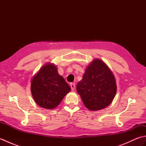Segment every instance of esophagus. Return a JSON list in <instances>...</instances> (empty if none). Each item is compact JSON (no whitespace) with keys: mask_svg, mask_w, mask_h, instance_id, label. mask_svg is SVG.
Returning <instances> with one entry per match:
<instances>
[{"mask_svg":"<svg viewBox=\"0 0 146 146\" xmlns=\"http://www.w3.org/2000/svg\"><path fill=\"white\" fill-rule=\"evenodd\" d=\"M70 86H71V90H74L75 89V83H70Z\"/></svg>","mask_w":146,"mask_h":146,"instance_id":"esophagus-1","label":"esophagus"}]
</instances>
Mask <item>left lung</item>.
<instances>
[{
	"instance_id": "1",
	"label": "left lung",
	"mask_w": 146,
	"mask_h": 146,
	"mask_svg": "<svg viewBox=\"0 0 146 146\" xmlns=\"http://www.w3.org/2000/svg\"><path fill=\"white\" fill-rule=\"evenodd\" d=\"M76 90L89 110L96 111L109 105L115 96L117 85L109 68L98 59L86 68Z\"/></svg>"
}]
</instances>
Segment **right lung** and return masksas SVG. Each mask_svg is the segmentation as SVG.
Listing matches in <instances>:
<instances>
[{"instance_id": "obj_1", "label": "right lung", "mask_w": 146, "mask_h": 146, "mask_svg": "<svg viewBox=\"0 0 146 146\" xmlns=\"http://www.w3.org/2000/svg\"><path fill=\"white\" fill-rule=\"evenodd\" d=\"M31 90L37 104L44 108L52 109L60 104L71 88L63 77L59 75L57 68L48 63L33 77Z\"/></svg>"}]
</instances>
